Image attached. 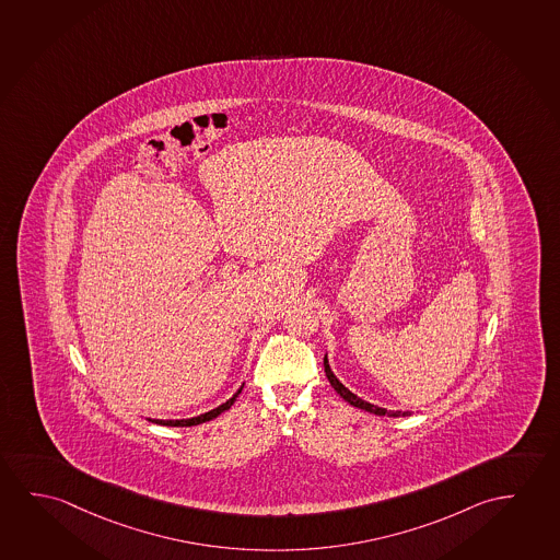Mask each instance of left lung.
<instances>
[{"instance_id":"8db88e82","label":"left lung","mask_w":560,"mask_h":560,"mask_svg":"<svg viewBox=\"0 0 560 560\" xmlns=\"http://www.w3.org/2000/svg\"><path fill=\"white\" fill-rule=\"evenodd\" d=\"M325 373H327V377H329L330 385L335 387V390H337L338 395L342 397V399L347 400V402H350L352 407H358V409L368 410V412H372V415H377V417H409L410 412L407 410V412H402V410H387L382 409V407H375V405H372V402H368V400H362L360 397H355L354 393L352 390H348L342 383L338 382L337 375L332 373V370H330L329 360H327V355H325Z\"/></svg>"}]
</instances>
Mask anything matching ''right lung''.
Masks as SVG:
<instances>
[{
	"label": "right lung",
	"mask_w": 560,
	"mask_h": 560,
	"mask_svg": "<svg viewBox=\"0 0 560 560\" xmlns=\"http://www.w3.org/2000/svg\"><path fill=\"white\" fill-rule=\"evenodd\" d=\"M241 389H243V385H241L240 390H237L230 400H225L218 409L205 412V415H200V417L185 418V420H155V418L151 420L150 418V422H155V424H161V427H196V424H202V422H208V420H212V418L220 417L222 412L230 409L231 405L235 402V399L240 397Z\"/></svg>",
	"instance_id": "right-lung-1"
}]
</instances>
